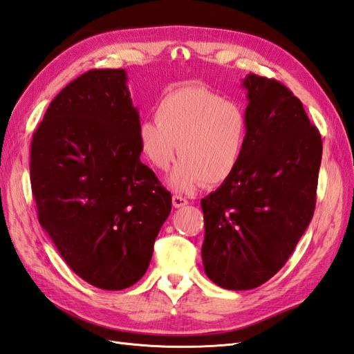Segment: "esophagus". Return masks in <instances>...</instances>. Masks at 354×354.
I'll return each instance as SVG.
<instances>
[{
  "instance_id": "obj_1",
  "label": "esophagus",
  "mask_w": 354,
  "mask_h": 354,
  "mask_svg": "<svg viewBox=\"0 0 354 354\" xmlns=\"http://www.w3.org/2000/svg\"><path fill=\"white\" fill-rule=\"evenodd\" d=\"M171 203H174L175 207H183V206L188 205V201H187L185 197H183V196L174 194V197H171Z\"/></svg>"
}]
</instances>
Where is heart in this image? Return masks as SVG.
Segmentation results:
<instances>
[{"label":"heart","mask_w":354,"mask_h":354,"mask_svg":"<svg viewBox=\"0 0 354 354\" xmlns=\"http://www.w3.org/2000/svg\"><path fill=\"white\" fill-rule=\"evenodd\" d=\"M138 138L142 156L157 170H166L179 153L167 183L188 193L233 176L248 147L250 120L242 104L203 86H185L160 100L156 120L143 121Z\"/></svg>","instance_id":"1"}]
</instances>
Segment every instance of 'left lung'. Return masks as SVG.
<instances>
[{"mask_svg": "<svg viewBox=\"0 0 354 354\" xmlns=\"http://www.w3.org/2000/svg\"><path fill=\"white\" fill-rule=\"evenodd\" d=\"M250 139L233 176L201 201L207 278L251 290L286 265L310 224L322 136L301 100L274 79L247 75Z\"/></svg>", "mask_w": 354, "mask_h": 354, "instance_id": "left-lung-1", "label": "left lung"}]
</instances>
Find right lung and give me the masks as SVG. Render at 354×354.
Wrapping results in <instances>:
<instances>
[{"mask_svg": "<svg viewBox=\"0 0 354 354\" xmlns=\"http://www.w3.org/2000/svg\"><path fill=\"white\" fill-rule=\"evenodd\" d=\"M122 68L89 70L52 100L31 142L40 225L91 286L145 275L171 196L140 161V118Z\"/></svg>", "mask_w": 354, "mask_h": 354, "instance_id": "right-lung-1", "label": "right lung"}]
</instances>
